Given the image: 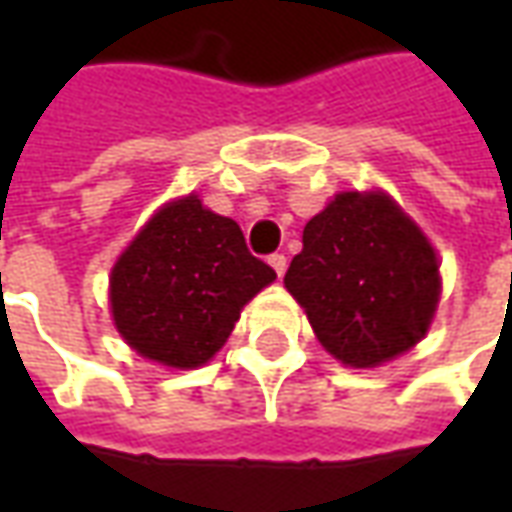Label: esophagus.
<instances>
[{
	"label": "esophagus",
	"instance_id": "34e87169",
	"mask_svg": "<svg viewBox=\"0 0 512 512\" xmlns=\"http://www.w3.org/2000/svg\"><path fill=\"white\" fill-rule=\"evenodd\" d=\"M268 263H271V268L277 271V277H285V271H288V257L282 255V252L268 257Z\"/></svg>",
	"mask_w": 512,
	"mask_h": 512
}]
</instances>
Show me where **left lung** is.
<instances>
[{"label": "left lung", "mask_w": 512, "mask_h": 512, "mask_svg": "<svg viewBox=\"0 0 512 512\" xmlns=\"http://www.w3.org/2000/svg\"><path fill=\"white\" fill-rule=\"evenodd\" d=\"M301 241L285 288L343 365L376 367L425 337L439 301V263L386 194H337Z\"/></svg>", "instance_id": "left-lung-1"}]
</instances>
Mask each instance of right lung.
<instances>
[{
  "label": "right lung",
  "instance_id": "right-lung-1",
  "mask_svg": "<svg viewBox=\"0 0 512 512\" xmlns=\"http://www.w3.org/2000/svg\"><path fill=\"white\" fill-rule=\"evenodd\" d=\"M277 279L246 249L241 227L189 194L158 211L112 268L117 332L147 359L205 365L241 307Z\"/></svg>",
  "mask_w": 512,
  "mask_h": 512
}]
</instances>
